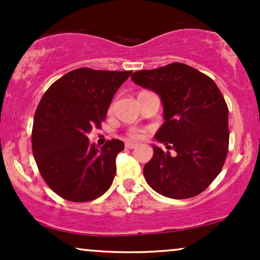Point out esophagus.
I'll return each mask as SVG.
<instances>
[{
	"mask_svg": "<svg viewBox=\"0 0 260 260\" xmlns=\"http://www.w3.org/2000/svg\"><path fill=\"white\" fill-rule=\"evenodd\" d=\"M137 143H133V142H127L126 143V148H128V149H134V148H137Z\"/></svg>",
	"mask_w": 260,
	"mask_h": 260,
	"instance_id": "esophagus-1",
	"label": "esophagus"
}]
</instances>
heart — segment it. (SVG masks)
<instances>
[{
	"label": "heart",
	"instance_id": "obj_1",
	"mask_svg": "<svg viewBox=\"0 0 260 260\" xmlns=\"http://www.w3.org/2000/svg\"><path fill=\"white\" fill-rule=\"evenodd\" d=\"M144 133H145L144 129H142V128L132 127L127 131V137L131 139L138 140V139H142L143 137H144Z\"/></svg>",
	"mask_w": 260,
	"mask_h": 260
}]
</instances>
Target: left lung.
<instances>
[{"label":"left lung","mask_w":260,"mask_h":260,"mask_svg":"<svg viewBox=\"0 0 260 260\" xmlns=\"http://www.w3.org/2000/svg\"><path fill=\"white\" fill-rule=\"evenodd\" d=\"M131 79L160 95L165 122L155 138L176 151L172 156L153 145V157L143 170L148 184L169 198L198 196L228 156L229 109L221 91L207 74L180 62L138 71Z\"/></svg>","instance_id":"8db88e82"}]
</instances>
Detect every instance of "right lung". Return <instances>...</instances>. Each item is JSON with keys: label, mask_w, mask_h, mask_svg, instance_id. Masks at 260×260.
Here are the masks:
<instances>
[{"label": "right lung", "mask_w": 260, "mask_h": 260, "mask_svg": "<svg viewBox=\"0 0 260 260\" xmlns=\"http://www.w3.org/2000/svg\"><path fill=\"white\" fill-rule=\"evenodd\" d=\"M131 73L77 68L56 80L39 103L32 155L47 186L66 201H94L111 186L123 142L107 140L98 148L86 136L101 127L113 95Z\"/></svg>", "instance_id": "1"}]
</instances>
